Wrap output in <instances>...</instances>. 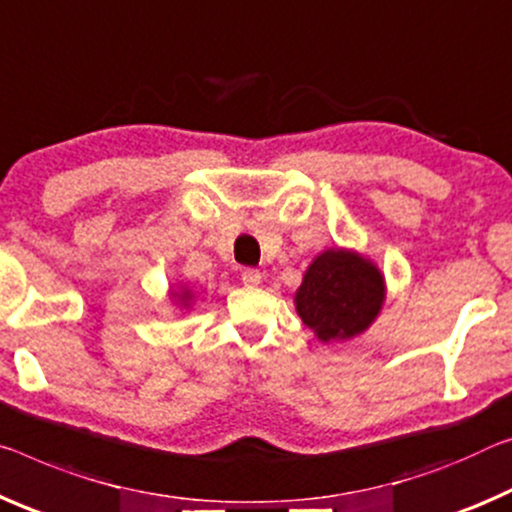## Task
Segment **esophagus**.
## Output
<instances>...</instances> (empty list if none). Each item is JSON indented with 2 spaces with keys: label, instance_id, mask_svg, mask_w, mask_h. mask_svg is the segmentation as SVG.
<instances>
[{
  "label": "esophagus",
  "instance_id": "obj_1",
  "mask_svg": "<svg viewBox=\"0 0 512 512\" xmlns=\"http://www.w3.org/2000/svg\"><path fill=\"white\" fill-rule=\"evenodd\" d=\"M241 280H243V285L257 287L259 282H262V273H259L257 269H243L241 271Z\"/></svg>",
  "mask_w": 512,
  "mask_h": 512
}]
</instances>
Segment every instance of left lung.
Masks as SVG:
<instances>
[{
  "label": "left lung",
  "mask_w": 512,
  "mask_h": 512,
  "mask_svg": "<svg viewBox=\"0 0 512 512\" xmlns=\"http://www.w3.org/2000/svg\"><path fill=\"white\" fill-rule=\"evenodd\" d=\"M294 303L316 339L344 342L376 321L385 303V278L360 253L328 248L307 266Z\"/></svg>",
  "instance_id": "obj_1"
}]
</instances>
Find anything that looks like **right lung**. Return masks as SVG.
I'll return each mask as SVG.
<instances>
[{
	"mask_svg": "<svg viewBox=\"0 0 512 512\" xmlns=\"http://www.w3.org/2000/svg\"><path fill=\"white\" fill-rule=\"evenodd\" d=\"M170 296H173V298L177 300V303H180L182 307L189 305V303H191V298H193V296H191V291H189V289H184V287H182L180 291H173V294H170Z\"/></svg>",
	"mask_w": 512,
	"mask_h": 512,
	"instance_id": "obj_1",
	"label": "right lung"
}]
</instances>
